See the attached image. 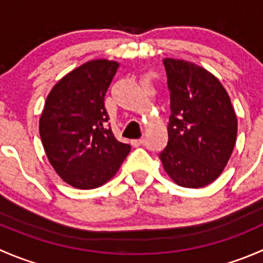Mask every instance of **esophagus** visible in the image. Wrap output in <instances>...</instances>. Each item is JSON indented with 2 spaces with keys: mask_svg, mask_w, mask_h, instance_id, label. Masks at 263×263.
<instances>
[{
  "mask_svg": "<svg viewBox=\"0 0 263 263\" xmlns=\"http://www.w3.org/2000/svg\"><path fill=\"white\" fill-rule=\"evenodd\" d=\"M145 144V139H137V140H132L131 145L132 146L137 147V146H141V145Z\"/></svg>",
  "mask_w": 263,
  "mask_h": 263,
  "instance_id": "34e87169",
  "label": "esophagus"
}]
</instances>
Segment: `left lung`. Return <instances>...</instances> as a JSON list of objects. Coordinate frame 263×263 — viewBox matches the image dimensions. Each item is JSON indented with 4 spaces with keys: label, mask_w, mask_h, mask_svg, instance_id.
Returning a JSON list of instances; mask_svg holds the SVG:
<instances>
[{
    "label": "left lung",
    "mask_w": 263,
    "mask_h": 263,
    "mask_svg": "<svg viewBox=\"0 0 263 263\" xmlns=\"http://www.w3.org/2000/svg\"><path fill=\"white\" fill-rule=\"evenodd\" d=\"M171 91L168 144L159 158L178 185L200 188L221 174L234 148L238 121L221 82L183 60L163 61Z\"/></svg>",
    "instance_id": "left-lung-1"
}]
</instances>
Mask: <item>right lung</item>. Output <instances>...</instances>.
Instances as JSON below:
<instances>
[{"mask_svg": "<svg viewBox=\"0 0 263 263\" xmlns=\"http://www.w3.org/2000/svg\"><path fill=\"white\" fill-rule=\"evenodd\" d=\"M119 63L95 60L61 79L47 97L39 134L49 163L66 183L92 190L109 181L131 146L107 122L104 98Z\"/></svg>", "mask_w": 263, "mask_h": 263, "instance_id": "right-lung-1", "label": "right lung"}]
</instances>
